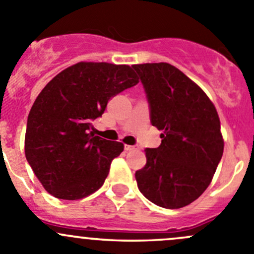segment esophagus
Here are the masks:
<instances>
[{"label": "esophagus", "mask_w": 254, "mask_h": 254, "mask_svg": "<svg viewBox=\"0 0 254 254\" xmlns=\"http://www.w3.org/2000/svg\"><path fill=\"white\" fill-rule=\"evenodd\" d=\"M139 146L138 145H125V150L126 151H130V150H135V149H138Z\"/></svg>", "instance_id": "34e87169"}]
</instances>
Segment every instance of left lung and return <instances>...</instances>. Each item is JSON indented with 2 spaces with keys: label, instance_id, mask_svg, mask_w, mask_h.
<instances>
[{
  "label": "left lung",
  "instance_id": "1",
  "mask_svg": "<svg viewBox=\"0 0 254 254\" xmlns=\"http://www.w3.org/2000/svg\"><path fill=\"white\" fill-rule=\"evenodd\" d=\"M144 88L150 122L161 144L146 148L135 172L146 199L166 209L194 202L208 188L221 160L224 140L215 106L185 73L171 64H133Z\"/></svg>",
  "mask_w": 254,
  "mask_h": 254
}]
</instances>
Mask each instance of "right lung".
<instances>
[{"mask_svg":"<svg viewBox=\"0 0 254 254\" xmlns=\"http://www.w3.org/2000/svg\"><path fill=\"white\" fill-rule=\"evenodd\" d=\"M138 82L126 64L79 62L41 90L28 116L25 158L50 194L75 200L104 185L124 144L94 135L91 122L112 96Z\"/></svg>","mask_w":254,"mask_h":254,"instance_id":"right-lung-1","label":"right lung"}]
</instances>
